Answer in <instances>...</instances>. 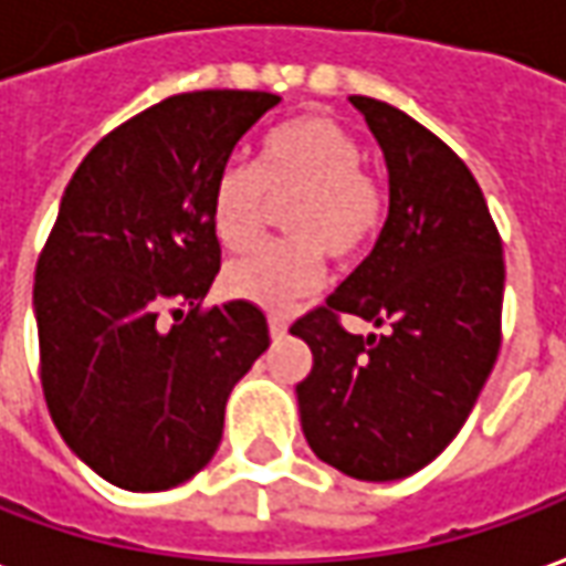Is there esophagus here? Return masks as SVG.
I'll return each instance as SVG.
<instances>
[{"label":"esophagus","instance_id":"obj_1","mask_svg":"<svg viewBox=\"0 0 566 566\" xmlns=\"http://www.w3.org/2000/svg\"><path fill=\"white\" fill-rule=\"evenodd\" d=\"M270 334L272 339L287 337V322H284L282 315H270Z\"/></svg>","mask_w":566,"mask_h":566}]
</instances>
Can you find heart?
I'll return each instance as SVG.
<instances>
[{
	"label": "heart",
	"mask_w": 566,
	"mask_h": 566,
	"mask_svg": "<svg viewBox=\"0 0 566 566\" xmlns=\"http://www.w3.org/2000/svg\"><path fill=\"white\" fill-rule=\"evenodd\" d=\"M279 242L232 263L223 275L235 300L266 312H287L324 282V256L352 263L377 242L389 199L377 177L361 168V146L339 122L300 116L260 140L254 165L227 161L208 196L217 242L232 254L251 251L284 205Z\"/></svg>",
	"instance_id": "1"
}]
</instances>
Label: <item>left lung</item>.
Instances as JSON below:
<instances>
[{
    "instance_id": "obj_1",
    "label": "left lung",
    "mask_w": 566,
    "mask_h": 566,
    "mask_svg": "<svg viewBox=\"0 0 566 566\" xmlns=\"http://www.w3.org/2000/svg\"><path fill=\"white\" fill-rule=\"evenodd\" d=\"M389 168L374 251L294 322L312 349L296 386L312 453L358 481H398L448 448L488 382L503 324V242L465 161L395 106L352 94ZM339 314L390 331L349 335Z\"/></svg>"
}]
</instances>
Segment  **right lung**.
Listing matches in <instances>:
<instances>
[{"label":"right lung","mask_w":566,"mask_h":566,"mask_svg":"<svg viewBox=\"0 0 566 566\" xmlns=\"http://www.w3.org/2000/svg\"><path fill=\"white\" fill-rule=\"evenodd\" d=\"M279 101L174 94L106 134L63 192L35 263L39 377L63 441L116 488L168 490L205 469L232 386L270 349L256 306L201 300L220 272L211 184Z\"/></svg>","instance_id":"add662e5"}]
</instances>
